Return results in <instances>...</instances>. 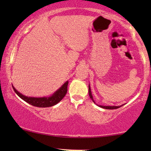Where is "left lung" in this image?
<instances>
[{"mask_svg": "<svg viewBox=\"0 0 151 151\" xmlns=\"http://www.w3.org/2000/svg\"><path fill=\"white\" fill-rule=\"evenodd\" d=\"M89 96L90 98H91V99L92 100V101L93 103H95L94 102V100H93V96L92 95H91V89H90V86L89 85ZM99 106H100L101 108H103V109H118V108H120L121 106H122L123 105L121 106H101V105H98Z\"/></svg>", "mask_w": 151, "mask_h": 151, "instance_id": "8db88e82", "label": "left lung"}]
</instances>
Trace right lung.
<instances>
[{
  "instance_id": "add662e5",
  "label": "right lung",
  "mask_w": 151,
  "mask_h": 151,
  "mask_svg": "<svg viewBox=\"0 0 151 151\" xmlns=\"http://www.w3.org/2000/svg\"><path fill=\"white\" fill-rule=\"evenodd\" d=\"M67 85H68V81H66L65 84L62 85L61 87L59 89L58 91H55L52 96H49V97H28L22 95L19 91H17L16 89L13 87V89L14 91L17 93L18 96H20L22 100L27 102V103L30 104L34 106L37 107H50L52 106L57 104L59 103L61 100L65 97V96L67 93Z\"/></svg>"
}]
</instances>
